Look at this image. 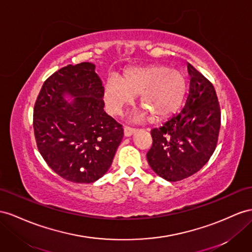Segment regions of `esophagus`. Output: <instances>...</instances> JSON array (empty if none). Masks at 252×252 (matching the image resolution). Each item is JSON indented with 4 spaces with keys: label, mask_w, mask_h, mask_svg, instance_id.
Listing matches in <instances>:
<instances>
[{
    "label": "esophagus",
    "mask_w": 252,
    "mask_h": 252,
    "mask_svg": "<svg viewBox=\"0 0 252 252\" xmlns=\"http://www.w3.org/2000/svg\"><path fill=\"white\" fill-rule=\"evenodd\" d=\"M124 132H125V136L128 137V136H131L132 134H134L135 132H136V128L131 127V126H125L124 127Z\"/></svg>",
    "instance_id": "1"
}]
</instances>
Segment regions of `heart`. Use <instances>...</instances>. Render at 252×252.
Masks as SVG:
<instances>
[{
  "label": "heart",
  "instance_id": "heart-1",
  "mask_svg": "<svg viewBox=\"0 0 252 252\" xmlns=\"http://www.w3.org/2000/svg\"><path fill=\"white\" fill-rule=\"evenodd\" d=\"M186 92L185 75L166 64H148L126 69L120 82L108 80L104 100L109 111L119 114L139 95L140 107L154 120L168 118L178 111Z\"/></svg>",
  "mask_w": 252,
  "mask_h": 252
}]
</instances>
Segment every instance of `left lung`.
Segmentation results:
<instances>
[{"instance_id": "1", "label": "left lung", "mask_w": 252, "mask_h": 252, "mask_svg": "<svg viewBox=\"0 0 252 252\" xmlns=\"http://www.w3.org/2000/svg\"><path fill=\"white\" fill-rule=\"evenodd\" d=\"M189 92L182 111L151 130L147 159L152 170L170 182L192 176L209 162L220 128V106L213 84L188 64Z\"/></svg>"}]
</instances>
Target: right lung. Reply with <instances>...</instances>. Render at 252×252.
I'll return each instance as SVG.
<instances>
[{"label": "right lung", "instance_id": "add662e5", "mask_svg": "<svg viewBox=\"0 0 252 252\" xmlns=\"http://www.w3.org/2000/svg\"><path fill=\"white\" fill-rule=\"evenodd\" d=\"M95 66L81 63L46 80L34 106L37 148L50 168L74 183H93L107 172L124 128L104 112V87ZM75 99L68 102L64 96Z\"/></svg>", "mask_w": 252, "mask_h": 252}]
</instances>
